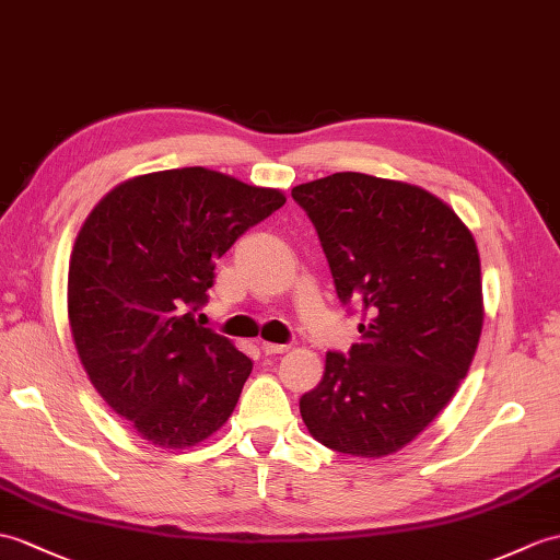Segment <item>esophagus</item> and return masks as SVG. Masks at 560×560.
<instances>
[{"label": "esophagus", "instance_id": "esophagus-1", "mask_svg": "<svg viewBox=\"0 0 560 560\" xmlns=\"http://www.w3.org/2000/svg\"><path fill=\"white\" fill-rule=\"evenodd\" d=\"M285 350H289V346H285V343H269V341H262V353H265V355L285 353Z\"/></svg>", "mask_w": 560, "mask_h": 560}]
</instances>
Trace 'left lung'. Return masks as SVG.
Wrapping results in <instances>:
<instances>
[{
	"label": "left lung",
	"mask_w": 560,
	"mask_h": 560,
	"mask_svg": "<svg viewBox=\"0 0 560 560\" xmlns=\"http://www.w3.org/2000/svg\"><path fill=\"white\" fill-rule=\"evenodd\" d=\"M291 195L317 229L336 295L360 312V343L327 353L303 422L331 451L388 456L470 370L485 322L477 243L446 202L400 180L341 172Z\"/></svg>",
	"instance_id": "8db88e82"
}]
</instances>
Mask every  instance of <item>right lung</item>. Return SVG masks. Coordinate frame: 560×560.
<instances>
[{
  "mask_svg": "<svg viewBox=\"0 0 560 560\" xmlns=\"http://www.w3.org/2000/svg\"><path fill=\"white\" fill-rule=\"evenodd\" d=\"M285 202L205 166L136 176L88 214L69 265V324L90 382L162 448L214 434L253 360L195 319L214 262Z\"/></svg>",
  "mask_w": 560,
  "mask_h": 560,
  "instance_id": "add662e5",
  "label": "right lung"
}]
</instances>
